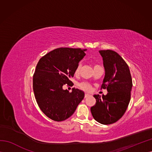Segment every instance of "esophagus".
Wrapping results in <instances>:
<instances>
[{
    "label": "esophagus",
    "instance_id": "obj_1",
    "mask_svg": "<svg viewBox=\"0 0 152 152\" xmlns=\"http://www.w3.org/2000/svg\"><path fill=\"white\" fill-rule=\"evenodd\" d=\"M89 96V94L88 93H86V94H85V96H84V97H85V98H87V97H88Z\"/></svg>",
    "mask_w": 152,
    "mask_h": 152
}]
</instances>
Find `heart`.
Here are the masks:
<instances>
[{
    "label": "heart",
    "instance_id": "b5f03b06",
    "mask_svg": "<svg viewBox=\"0 0 152 152\" xmlns=\"http://www.w3.org/2000/svg\"><path fill=\"white\" fill-rule=\"evenodd\" d=\"M81 66H82V64L81 63H79L78 65H77L76 68H75V75H79V73H80V68H81ZM98 66H99V65H95L94 68H96V67H98ZM79 88L84 90L85 91H91V86L87 83V82H81V83L79 84Z\"/></svg>",
    "mask_w": 152,
    "mask_h": 152
}]
</instances>
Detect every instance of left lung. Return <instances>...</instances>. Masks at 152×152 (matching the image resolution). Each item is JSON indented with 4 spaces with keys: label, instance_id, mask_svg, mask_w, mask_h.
I'll use <instances>...</instances> for the list:
<instances>
[{
    "label": "left lung",
    "instance_id": "obj_1",
    "mask_svg": "<svg viewBox=\"0 0 152 152\" xmlns=\"http://www.w3.org/2000/svg\"><path fill=\"white\" fill-rule=\"evenodd\" d=\"M99 52L105 70L101 89H107L108 93L102 97L94 95L96 102L91 112L96 121L108 125L116 122L125 113L131 99L132 82L127 64L117 53L112 50Z\"/></svg>",
    "mask_w": 152,
    "mask_h": 152
}]
</instances>
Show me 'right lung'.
<instances>
[{
    "instance_id": "right-lung-1",
    "label": "right lung",
    "mask_w": 152,
    "mask_h": 152,
    "mask_svg": "<svg viewBox=\"0 0 152 152\" xmlns=\"http://www.w3.org/2000/svg\"><path fill=\"white\" fill-rule=\"evenodd\" d=\"M86 49L61 48L53 50L40 59L33 77V89L39 108L49 118L65 121L75 112L84 98V93L73 88L64 90L65 84L71 85L70 79L82 59Z\"/></svg>"
}]
</instances>
